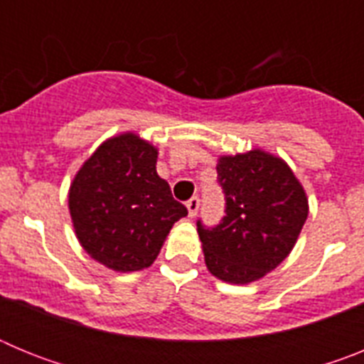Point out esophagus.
<instances>
[{
  "instance_id": "esophagus-1",
  "label": "esophagus",
  "mask_w": 364,
  "mask_h": 364,
  "mask_svg": "<svg viewBox=\"0 0 364 364\" xmlns=\"http://www.w3.org/2000/svg\"><path fill=\"white\" fill-rule=\"evenodd\" d=\"M186 208H188V213L189 217L195 218V215L198 213V208H200V200H198V197H193L189 198L188 204H186Z\"/></svg>"
}]
</instances>
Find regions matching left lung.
Listing matches in <instances>:
<instances>
[{
    "mask_svg": "<svg viewBox=\"0 0 364 364\" xmlns=\"http://www.w3.org/2000/svg\"><path fill=\"white\" fill-rule=\"evenodd\" d=\"M218 182L226 217L213 230L198 222L205 266L230 284H250L290 255L308 218L306 191L291 167L269 151L220 154Z\"/></svg>",
    "mask_w": 364,
    "mask_h": 364,
    "instance_id": "8db88e82",
    "label": "left lung"
}]
</instances>
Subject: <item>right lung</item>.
I'll use <instances>...</instances> for the list:
<instances>
[{
	"label": "right lung",
	"instance_id": "add662e5",
	"mask_svg": "<svg viewBox=\"0 0 364 364\" xmlns=\"http://www.w3.org/2000/svg\"><path fill=\"white\" fill-rule=\"evenodd\" d=\"M159 147L134 131L107 138L69 188V213L85 253L112 272L149 268L173 224L188 215L156 173Z\"/></svg>",
	"mask_w": 364,
	"mask_h": 364
}]
</instances>
